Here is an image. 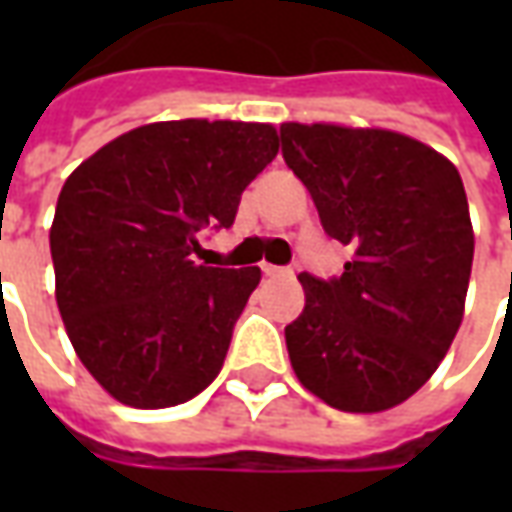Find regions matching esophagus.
Wrapping results in <instances>:
<instances>
[{
	"instance_id": "1",
	"label": "esophagus",
	"mask_w": 512,
	"mask_h": 512,
	"mask_svg": "<svg viewBox=\"0 0 512 512\" xmlns=\"http://www.w3.org/2000/svg\"><path fill=\"white\" fill-rule=\"evenodd\" d=\"M263 274L266 277H290V268H282V266H271V263H263Z\"/></svg>"
}]
</instances>
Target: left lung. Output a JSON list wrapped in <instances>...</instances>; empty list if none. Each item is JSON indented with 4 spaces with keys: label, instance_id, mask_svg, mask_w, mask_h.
<instances>
[{
    "label": "left lung",
    "instance_id": "8db88e82",
    "mask_svg": "<svg viewBox=\"0 0 512 512\" xmlns=\"http://www.w3.org/2000/svg\"><path fill=\"white\" fill-rule=\"evenodd\" d=\"M282 156L334 241L340 279L301 274L304 312L285 326L304 389L351 414L400 406L461 329L474 230L450 158L386 128L282 123Z\"/></svg>",
    "mask_w": 512,
    "mask_h": 512
}]
</instances>
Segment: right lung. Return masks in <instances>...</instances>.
I'll use <instances>...</instances> for the list:
<instances>
[{
    "instance_id": "1",
    "label": "right lung",
    "mask_w": 512,
    "mask_h": 512,
    "mask_svg": "<svg viewBox=\"0 0 512 512\" xmlns=\"http://www.w3.org/2000/svg\"><path fill=\"white\" fill-rule=\"evenodd\" d=\"M279 153L271 123L164 120L73 169L49 230L54 296L82 365L131 408H169L219 376L260 268L194 263Z\"/></svg>"
}]
</instances>
